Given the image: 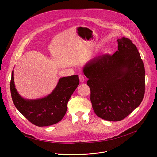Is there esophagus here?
I'll return each instance as SVG.
<instances>
[{
    "instance_id": "obj_1",
    "label": "esophagus",
    "mask_w": 157,
    "mask_h": 157,
    "mask_svg": "<svg viewBox=\"0 0 157 157\" xmlns=\"http://www.w3.org/2000/svg\"><path fill=\"white\" fill-rule=\"evenodd\" d=\"M79 81L81 82H84L85 81V78L84 76V75H79Z\"/></svg>"
}]
</instances>
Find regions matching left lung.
Instances as JSON below:
<instances>
[{
	"mask_svg": "<svg viewBox=\"0 0 157 157\" xmlns=\"http://www.w3.org/2000/svg\"><path fill=\"white\" fill-rule=\"evenodd\" d=\"M114 55L105 54L83 68L89 79L95 114L109 121H119L139 106L145 94V68L137 48L125 37L119 38Z\"/></svg>",
	"mask_w": 157,
	"mask_h": 157,
	"instance_id": "obj_1",
	"label": "left lung"
}]
</instances>
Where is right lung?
Returning a JSON list of instances; mask_svg holds the SVG:
<instances>
[{
	"label": "right lung",
	"instance_id": "right-lung-1",
	"mask_svg": "<svg viewBox=\"0 0 157 157\" xmlns=\"http://www.w3.org/2000/svg\"><path fill=\"white\" fill-rule=\"evenodd\" d=\"M79 82L78 75L63 77L48 96L38 99H27L22 98L15 88L13 70L10 92L15 106L27 119L38 127L49 126L63 118L67 110V104Z\"/></svg>",
	"mask_w": 157,
	"mask_h": 157
}]
</instances>
